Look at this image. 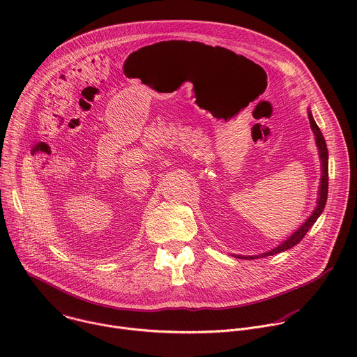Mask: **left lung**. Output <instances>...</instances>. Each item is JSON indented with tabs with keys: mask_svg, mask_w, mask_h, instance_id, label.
<instances>
[{
	"mask_svg": "<svg viewBox=\"0 0 357 357\" xmlns=\"http://www.w3.org/2000/svg\"><path fill=\"white\" fill-rule=\"evenodd\" d=\"M309 121H310V128L314 133V139H316V144L319 149V157L321 161V178H320V188H319V197H317V206L313 210L312 215L289 236L287 238L284 242H281V245H278L277 248L261 253V255H256V256H239V255H232L234 257L238 259H245V260H255V259H260V257H266V256H274L277 253L285 252L294 246H296L307 234V231L314 225V222L317 221V218L321 215V213L324 211L326 203H327V196H328V149L326 144V139L320 130V128L317 126L313 114L309 108Z\"/></svg>",
	"mask_w": 357,
	"mask_h": 357,
	"instance_id": "1",
	"label": "left lung"
}]
</instances>
